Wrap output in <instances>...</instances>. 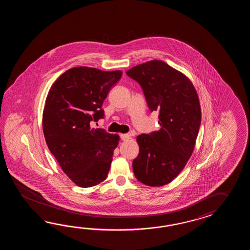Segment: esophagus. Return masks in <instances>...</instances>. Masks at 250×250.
<instances>
[{"label": "esophagus", "mask_w": 250, "mask_h": 250, "mask_svg": "<svg viewBox=\"0 0 250 250\" xmlns=\"http://www.w3.org/2000/svg\"><path fill=\"white\" fill-rule=\"evenodd\" d=\"M120 138L121 139L123 140V141H126V140H128L130 137H129V135H127V134H121L120 135Z\"/></svg>", "instance_id": "1"}]
</instances>
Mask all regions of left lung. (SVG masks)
I'll return each instance as SVG.
<instances>
[{
	"label": "left lung",
	"mask_w": 250,
	"mask_h": 250,
	"mask_svg": "<svg viewBox=\"0 0 250 250\" xmlns=\"http://www.w3.org/2000/svg\"><path fill=\"white\" fill-rule=\"evenodd\" d=\"M126 74L143 90L150 112H159L160 129L141 134L134 174L147 186L168 184L191 156L201 124L197 92L185 75L154 60L128 69Z\"/></svg>",
	"instance_id": "8db88e82"
}]
</instances>
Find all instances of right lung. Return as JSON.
<instances>
[{
    "label": "right lung",
    "mask_w": 250,
    "mask_h": 250,
    "mask_svg": "<svg viewBox=\"0 0 250 250\" xmlns=\"http://www.w3.org/2000/svg\"><path fill=\"white\" fill-rule=\"evenodd\" d=\"M122 75L120 70L72 68L59 77L48 94L42 112L48 148L81 188L101 183L110 170L120 138L92 123L104 117L103 103Z\"/></svg>",
    "instance_id": "add662e5"
}]
</instances>
